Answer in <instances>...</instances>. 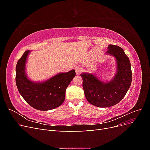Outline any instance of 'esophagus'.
Returning a JSON list of instances; mask_svg holds the SVG:
<instances>
[{"instance_id": "34e87169", "label": "esophagus", "mask_w": 150, "mask_h": 150, "mask_svg": "<svg viewBox=\"0 0 150 150\" xmlns=\"http://www.w3.org/2000/svg\"><path fill=\"white\" fill-rule=\"evenodd\" d=\"M75 71H76V73L77 75H79L80 74L81 72H83V69L82 68H81L80 66H77L75 68Z\"/></svg>"}]
</instances>
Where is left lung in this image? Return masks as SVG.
Segmentation results:
<instances>
[{"label":"left lung","instance_id":"8db88e82","mask_svg":"<svg viewBox=\"0 0 150 150\" xmlns=\"http://www.w3.org/2000/svg\"><path fill=\"white\" fill-rule=\"evenodd\" d=\"M106 53L117 61V73L113 79L104 83L92 74L83 73V88L89 103L100 108H108L120 102L128 91L132 80V72L128 57L121 47L110 44Z\"/></svg>","mask_w":150,"mask_h":150}]
</instances>
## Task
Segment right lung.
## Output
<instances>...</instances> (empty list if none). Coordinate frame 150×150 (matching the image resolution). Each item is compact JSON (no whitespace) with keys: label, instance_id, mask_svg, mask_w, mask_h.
<instances>
[{"label":"right lung","instance_id":"right-lung-1","mask_svg":"<svg viewBox=\"0 0 150 150\" xmlns=\"http://www.w3.org/2000/svg\"><path fill=\"white\" fill-rule=\"evenodd\" d=\"M30 51H26L17 61L16 82L18 90L25 101L36 110L47 111L61 106L65 99L66 90L76 76L74 70L59 73L43 83H33L25 72L26 59Z\"/></svg>","mask_w":150,"mask_h":150}]
</instances>
